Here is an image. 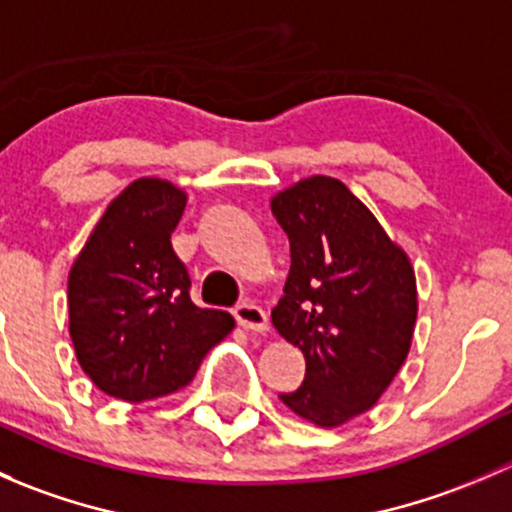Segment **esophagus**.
<instances>
[{"mask_svg": "<svg viewBox=\"0 0 512 512\" xmlns=\"http://www.w3.org/2000/svg\"><path fill=\"white\" fill-rule=\"evenodd\" d=\"M235 319L247 329V332H255V334H265L270 329V322H267V314L262 312L257 304L252 302H242L235 307Z\"/></svg>", "mask_w": 512, "mask_h": 512, "instance_id": "34e87169", "label": "esophagus"}]
</instances>
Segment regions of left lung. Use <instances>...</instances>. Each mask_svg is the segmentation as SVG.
Masks as SVG:
<instances>
[{
    "label": "left lung",
    "instance_id": "obj_1",
    "mask_svg": "<svg viewBox=\"0 0 512 512\" xmlns=\"http://www.w3.org/2000/svg\"><path fill=\"white\" fill-rule=\"evenodd\" d=\"M270 208L292 255L272 324L307 361L302 386L280 399L304 421L337 428L369 411L409 356L414 265L337 178L299 180Z\"/></svg>",
    "mask_w": 512,
    "mask_h": 512
}]
</instances>
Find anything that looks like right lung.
<instances>
[{"label": "right lung", "mask_w": 512, "mask_h": 512, "mask_svg": "<svg viewBox=\"0 0 512 512\" xmlns=\"http://www.w3.org/2000/svg\"><path fill=\"white\" fill-rule=\"evenodd\" d=\"M185 203L170 180H133L69 270L76 359L103 394L128 404L188 386L205 354L235 329L230 314L190 299L188 270L170 245Z\"/></svg>", "instance_id": "1"}]
</instances>
